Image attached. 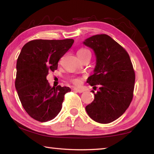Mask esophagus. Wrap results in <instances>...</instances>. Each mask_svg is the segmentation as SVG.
Wrapping results in <instances>:
<instances>
[{"instance_id":"1","label":"esophagus","mask_w":154,"mask_h":154,"mask_svg":"<svg viewBox=\"0 0 154 154\" xmlns=\"http://www.w3.org/2000/svg\"><path fill=\"white\" fill-rule=\"evenodd\" d=\"M74 91H76L78 93H82V92H84V90H83V89H77V88H74Z\"/></svg>"}]
</instances>
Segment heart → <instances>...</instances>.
<instances>
[{
	"mask_svg": "<svg viewBox=\"0 0 154 154\" xmlns=\"http://www.w3.org/2000/svg\"><path fill=\"white\" fill-rule=\"evenodd\" d=\"M87 52H90V51L86 48H80L79 51H78L77 54H82L87 53ZM71 82L73 85H75V86H79V85L81 84V81H80V80L79 79H73L71 80Z\"/></svg>",
	"mask_w": 154,
	"mask_h": 154,
	"instance_id": "obj_1",
	"label": "heart"
}]
</instances>
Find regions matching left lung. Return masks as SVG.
<instances>
[{"mask_svg": "<svg viewBox=\"0 0 154 154\" xmlns=\"http://www.w3.org/2000/svg\"><path fill=\"white\" fill-rule=\"evenodd\" d=\"M96 56L94 74L87 79L99 87L93 102L85 109L95 122L108 123L118 119L129 107L134 94L135 72L129 54L117 42L106 34L94 35L83 42Z\"/></svg>", "mask_w": 154, "mask_h": 154, "instance_id": "8db88e82", "label": "left lung"}]
</instances>
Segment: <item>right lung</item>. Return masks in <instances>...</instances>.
<instances>
[{"instance_id": "right-lung-1", "label": "right lung", "mask_w": 154, "mask_h": 154, "mask_svg": "<svg viewBox=\"0 0 154 154\" xmlns=\"http://www.w3.org/2000/svg\"><path fill=\"white\" fill-rule=\"evenodd\" d=\"M74 40L35 39L24 45L17 58L15 87L22 106L32 119L40 122L53 119L62 108L69 87H52L46 76L57 69L58 62Z\"/></svg>"}]
</instances>
